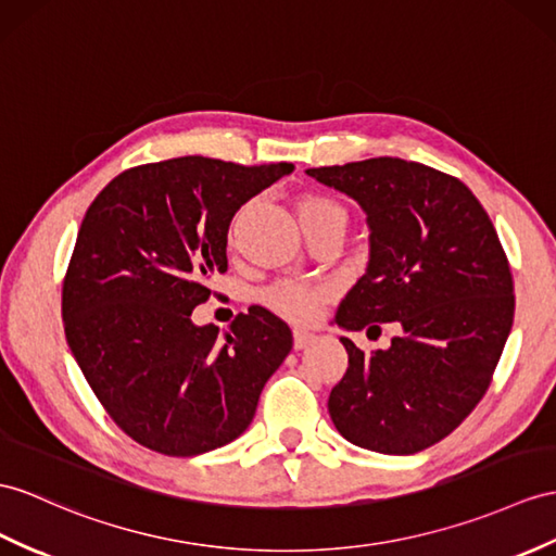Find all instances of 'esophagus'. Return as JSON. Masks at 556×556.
<instances>
[{
	"label": "esophagus",
	"mask_w": 556,
	"mask_h": 556,
	"mask_svg": "<svg viewBox=\"0 0 556 556\" xmlns=\"http://www.w3.org/2000/svg\"><path fill=\"white\" fill-rule=\"evenodd\" d=\"M292 337H294V349H304V346H308L311 342L316 340V334L311 332V330H304V328H294Z\"/></svg>",
	"instance_id": "1"
}]
</instances>
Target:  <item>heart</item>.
<instances>
[{
    "instance_id": "heart-1",
    "label": "heart",
    "mask_w": 556,
    "mask_h": 556,
    "mask_svg": "<svg viewBox=\"0 0 556 556\" xmlns=\"http://www.w3.org/2000/svg\"><path fill=\"white\" fill-rule=\"evenodd\" d=\"M296 216H300L302 228L316 226V224H344L346 226V207L340 200L328 193H304L296 198ZM330 296V288L323 282H300V280H286L276 282L268 290H264L262 300L268 308L276 314L286 316L290 320L304 323L316 318L323 308V302Z\"/></svg>"
}]
</instances>
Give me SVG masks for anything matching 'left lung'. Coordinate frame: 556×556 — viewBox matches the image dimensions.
<instances>
[{
  "label": "left lung",
  "instance_id": "8db88e82",
  "mask_svg": "<svg viewBox=\"0 0 556 556\" xmlns=\"http://www.w3.org/2000/svg\"><path fill=\"white\" fill-rule=\"evenodd\" d=\"M368 214L370 260L334 323L396 320L370 354L342 337L349 368L328 399L340 434L375 453L413 455L477 408L514 320L509 262L489 214L451 174L401 157L306 169Z\"/></svg>",
  "mask_w": 556,
  "mask_h": 556
}]
</instances>
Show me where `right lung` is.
Returning <instances> with one entry per match:
<instances>
[{
  "label": "right lung",
  "instance_id": "add662e5",
  "mask_svg": "<svg viewBox=\"0 0 556 556\" xmlns=\"http://www.w3.org/2000/svg\"><path fill=\"white\" fill-rule=\"evenodd\" d=\"M292 169L186 155L117 174L89 205L63 280L65 340L105 413L146 448L193 457L231 443L290 354L288 323L264 306L224 337L191 314L228 268L233 214Z\"/></svg>",
  "mask_w": 556,
  "mask_h": 556
}]
</instances>
